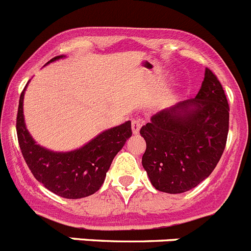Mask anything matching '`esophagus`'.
I'll list each match as a JSON object with an SVG mask.
<instances>
[{
    "label": "esophagus",
    "mask_w": 251,
    "mask_h": 251,
    "mask_svg": "<svg viewBox=\"0 0 251 251\" xmlns=\"http://www.w3.org/2000/svg\"><path fill=\"white\" fill-rule=\"evenodd\" d=\"M142 124H143V121L141 118H133L132 119V132L133 134H138L139 129H141Z\"/></svg>",
    "instance_id": "1"
}]
</instances>
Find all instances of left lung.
I'll list each match as a JSON object with an SVG mask.
<instances>
[{"label": "left lung", "instance_id": "obj_1", "mask_svg": "<svg viewBox=\"0 0 251 251\" xmlns=\"http://www.w3.org/2000/svg\"><path fill=\"white\" fill-rule=\"evenodd\" d=\"M229 132V104L216 75L205 69L197 95L162 109L141 128L142 165L153 187L182 194L207 178L220 161Z\"/></svg>", "mask_w": 251, "mask_h": 251}]
</instances>
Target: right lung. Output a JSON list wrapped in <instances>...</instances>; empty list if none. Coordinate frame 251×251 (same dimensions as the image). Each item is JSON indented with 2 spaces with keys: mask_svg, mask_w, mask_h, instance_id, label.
<instances>
[{
  "mask_svg": "<svg viewBox=\"0 0 251 251\" xmlns=\"http://www.w3.org/2000/svg\"><path fill=\"white\" fill-rule=\"evenodd\" d=\"M63 57L65 56L54 57L48 64ZM27 85L20 97L16 130L22 156L34 177L49 191L64 199H81L95 194L104 183L115 154L132 136L130 121L103 130L76 150L68 152L48 150L37 145L26 128L24 97Z\"/></svg>",
  "mask_w": 251,
  "mask_h": 251,
  "instance_id": "add662e5",
  "label": "right lung"
}]
</instances>
